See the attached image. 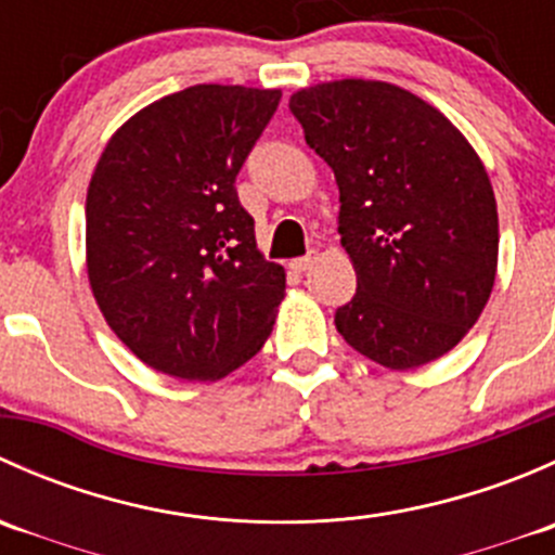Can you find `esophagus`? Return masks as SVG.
Listing matches in <instances>:
<instances>
[{"mask_svg": "<svg viewBox=\"0 0 555 555\" xmlns=\"http://www.w3.org/2000/svg\"><path fill=\"white\" fill-rule=\"evenodd\" d=\"M313 260H317V257H313L311 251H309V255H306V257H298V260L289 262V268H293V271H298V273H304V271H309V268L313 266Z\"/></svg>", "mask_w": 555, "mask_h": 555, "instance_id": "esophagus-1", "label": "esophagus"}]
</instances>
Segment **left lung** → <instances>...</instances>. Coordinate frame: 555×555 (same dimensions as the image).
<instances>
[{
	"label": "left lung",
	"mask_w": 555,
	"mask_h": 555,
	"mask_svg": "<svg viewBox=\"0 0 555 555\" xmlns=\"http://www.w3.org/2000/svg\"><path fill=\"white\" fill-rule=\"evenodd\" d=\"M289 109L340 190L338 233L357 295L346 344L389 371L449 354L489 304L500 220L483 160L416 93L382 80L300 88Z\"/></svg>",
	"instance_id": "1"
}]
</instances>
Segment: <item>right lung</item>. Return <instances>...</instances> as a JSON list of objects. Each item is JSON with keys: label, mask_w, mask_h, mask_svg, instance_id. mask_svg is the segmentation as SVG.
<instances>
[{"label": "right lung", "mask_w": 555, "mask_h": 555, "mask_svg": "<svg viewBox=\"0 0 555 555\" xmlns=\"http://www.w3.org/2000/svg\"><path fill=\"white\" fill-rule=\"evenodd\" d=\"M279 88L193 86L128 117L86 198V266L112 333L153 371L220 382L271 335L284 268L257 249L236 173Z\"/></svg>", "instance_id": "add662e5"}]
</instances>
